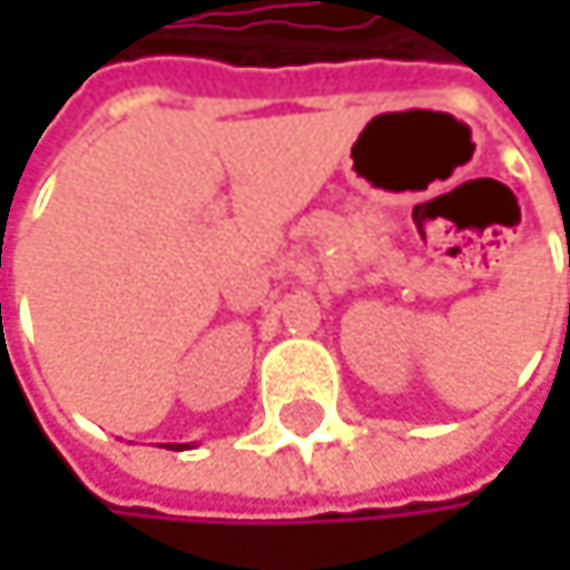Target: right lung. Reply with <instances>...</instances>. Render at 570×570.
Segmentation results:
<instances>
[{
    "mask_svg": "<svg viewBox=\"0 0 570 570\" xmlns=\"http://www.w3.org/2000/svg\"><path fill=\"white\" fill-rule=\"evenodd\" d=\"M177 449H180V445H177Z\"/></svg>",
    "mask_w": 570,
    "mask_h": 570,
    "instance_id": "obj_1",
    "label": "right lung"
}]
</instances>
